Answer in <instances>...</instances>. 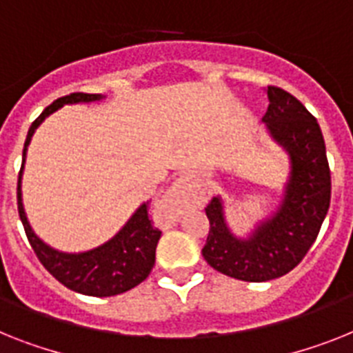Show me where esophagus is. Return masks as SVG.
<instances>
[{
	"instance_id": "obj_1",
	"label": "esophagus",
	"mask_w": 353,
	"mask_h": 353,
	"mask_svg": "<svg viewBox=\"0 0 353 353\" xmlns=\"http://www.w3.org/2000/svg\"><path fill=\"white\" fill-rule=\"evenodd\" d=\"M193 200V182L189 176H180L176 182L168 189V193L162 196V208L170 212L173 218H179L185 209L191 205Z\"/></svg>"
}]
</instances>
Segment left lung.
<instances>
[{
    "label": "left lung",
    "mask_w": 353,
    "mask_h": 353,
    "mask_svg": "<svg viewBox=\"0 0 353 353\" xmlns=\"http://www.w3.org/2000/svg\"><path fill=\"white\" fill-rule=\"evenodd\" d=\"M267 97L269 108L261 121L290 159L283 200L247 238H238L227 225L222 198L214 196L205 208L211 227L202 249L214 270L254 283L281 278L305 258L327 216L332 189L327 148L316 117L278 86H269Z\"/></svg>",
    "instance_id": "1"
}]
</instances>
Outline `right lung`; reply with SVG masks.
Segmentation results:
<instances>
[{
	"instance_id": "add662e5",
	"label": "right lung",
	"mask_w": 353,
	"mask_h": 353,
	"mask_svg": "<svg viewBox=\"0 0 353 353\" xmlns=\"http://www.w3.org/2000/svg\"><path fill=\"white\" fill-rule=\"evenodd\" d=\"M103 97L104 95L101 93H70L45 108V112L32 122L28 130L25 148H23V165H25L26 148L30 144L34 131L48 115L57 112L65 104L95 103ZM23 165L19 171V179H17V211H19V218H21L32 249L43 267L57 281H61L74 292L95 296V298H108V296L126 292L150 276L155 265L157 243L162 234L157 227L151 225V220L148 218L150 202L142 203L128 220L126 225L103 245L86 250V252H61L46 245L45 241L32 231L30 223L26 220L21 198Z\"/></svg>"
}]
</instances>
